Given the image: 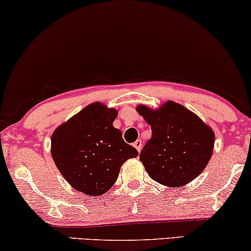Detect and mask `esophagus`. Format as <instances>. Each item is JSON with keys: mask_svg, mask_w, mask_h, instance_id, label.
<instances>
[{"mask_svg": "<svg viewBox=\"0 0 251 251\" xmlns=\"http://www.w3.org/2000/svg\"><path fill=\"white\" fill-rule=\"evenodd\" d=\"M142 145H143V144H142V140H137L133 143V147L135 148L138 152H140L142 150Z\"/></svg>", "mask_w": 251, "mask_h": 251, "instance_id": "esophagus-1", "label": "esophagus"}]
</instances>
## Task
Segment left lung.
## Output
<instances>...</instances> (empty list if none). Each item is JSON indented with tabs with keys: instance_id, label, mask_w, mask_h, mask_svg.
I'll return each mask as SVG.
<instances>
[{
	"instance_id": "1",
	"label": "left lung",
	"mask_w": 251,
	"mask_h": 251,
	"mask_svg": "<svg viewBox=\"0 0 251 251\" xmlns=\"http://www.w3.org/2000/svg\"><path fill=\"white\" fill-rule=\"evenodd\" d=\"M136 110L152 129L140 160L153 180L173 188L188 184L203 173L214 148L211 127L174 101L155 110L140 104Z\"/></svg>"
}]
</instances>
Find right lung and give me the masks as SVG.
Returning a JSON list of instances; mask_svg holds the SVG:
<instances>
[{"label": "right lung", "mask_w": 251, "mask_h": 251, "mask_svg": "<svg viewBox=\"0 0 251 251\" xmlns=\"http://www.w3.org/2000/svg\"><path fill=\"white\" fill-rule=\"evenodd\" d=\"M117 110L93 102L58 126L51 135V156L66 181L88 196L107 193L126 160L138 152L123 140L113 123Z\"/></svg>", "instance_id": "obj_1"}]
</instances>
